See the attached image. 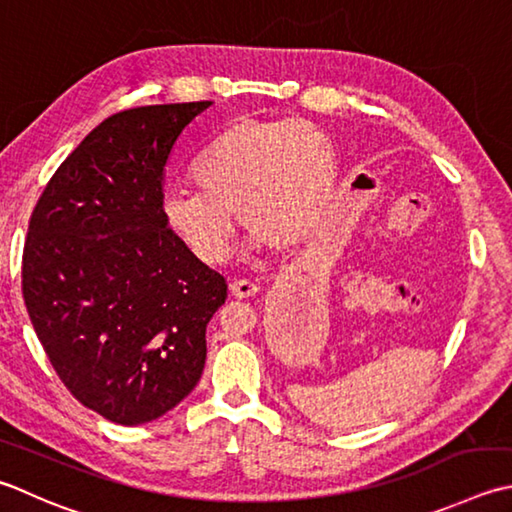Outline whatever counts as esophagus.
<instances>
[{
    "mask_svg": "<svg viewBox=\"0 0 512 512\" xmlns=\"http://www.w3.org/2000/svg\"><path fill=\"white\" fill-rule=\"evenodd\" d=\"M230 293L235 297H255L259 293V284L250 282V279H235V282H230Z\"/></svg>",
    "mask_w": 512,
    "mask_h": 512,
    "instance_id": "esophagus-1",
    "label": "esophagus"
}]
</instances>
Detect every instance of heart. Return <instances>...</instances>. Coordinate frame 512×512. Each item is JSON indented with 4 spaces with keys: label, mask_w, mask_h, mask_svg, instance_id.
Instances as JSON below:
<instances>
[{
    "label": "heart",
    "mask_w": 512,
    "mask_h": 512,
    "mask_svg": "<svg viewBox=\"0 0 512 512\" xmlns=\"http://www.w3.org/2000/svg\"><path fill=\"white\" fill-rule=\"evenodd\" d=\"M337 153L330 137L299 119H237L197 155L199 188L168 190L162 217L206 264H222L237 235L239 208L253 246L306 242L335 199Z\"/></svg>",
    "instance_id": "b5f03b06"
}]
</instances>
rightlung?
I'll list each match as a JSON object with an SVG mask.
<instances>
[{
    "label": "right lung",
    "instance_id": "obj_1",
    "mask_svg": "<svg viewBox=\"0 0 512 512\" xmlns=\"http://www.w3.org/2000/svg\"><path fill=\"white\" fill-rule=\"evenodd\" d=\"M210 104L110 115L28 222L22 293L37 339L70 395L122 426L153 422L197 386L206 326L228 297L162 217L170 150Z\"/></svg>",
    "mask_w": 512,
    "mask_h": 512
}]
</instances>
